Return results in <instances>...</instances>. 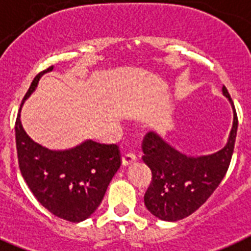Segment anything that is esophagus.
Returning a JSON list of instances; mask_svg holds the SVG:
<instances>
[{
  "label": "esophagus",
  "mask_w": 251,
  "mask_h": 251,
  "mask_svg": "<svg viewBox=\"0 0 251 251\" xmlns=\"http://www.w3.org/2000/svg\"><path fill=\"white\" fill-rule=\"evenodd\" d=\"M136 160H137V156H136L133 152H127V154H124L123 158H122V164H123L124 167H127V165H130Z\"/></svg>",
  "instance_id": "34e87169"
}]
</instances>
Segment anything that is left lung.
Returning <instances> with one entry per match:
<instances>
[{
	"instance_id": "8db88e82",
	"label": "left lung",
	"mask_w": 251,
	"mask_h": 251,
	"mask_svg": "<svg viewBox=\"0 0 251 251\" xmlns=\"http://www.w3.org/2000/svg\"><path fill=\"white\" fill-rule=\"evenodd\" d=\"M222 92L233 109V124L222 150L204 156L182 154L155 132H149L142 142L145 164L151 169L152 181L145 194L149 212L161 221H179L204 204L228 171L237 133V114L228 91Z\"/></svg>"
}]
</instances>
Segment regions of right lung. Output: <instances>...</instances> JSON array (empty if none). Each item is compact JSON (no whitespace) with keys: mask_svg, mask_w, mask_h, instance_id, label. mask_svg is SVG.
I'll return each instance as SVG.
<instances>
[{"mask_svg":"<svg viewBox=\"0 0 251 251\" xmlns=\"http://www.w3.org/2000/svg\"><path fill=\"white\" fill-rule=\"evenodd\" d=\"M53 69L37 74L23 99H28L39 78ZM20 110L15 123L19 168L26 185L49 212L69 222H82L99 208L111 178L121 167L117 145L87 140L69 150H49L36 144L24 130Z\"/></svg>","mask_w":251,"mask_h":251,"instance_id":"add662e5","label":"right lung"}]
</instances>
